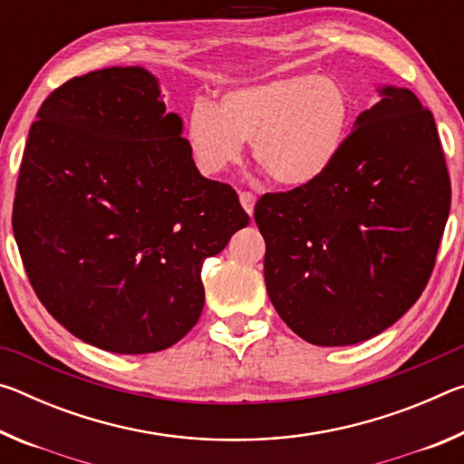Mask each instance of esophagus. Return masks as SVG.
<instances>
[{"instance_id": "1", "label": "esophagus", "mask_w": 464, "mask_h": 464, "mask_svg": "<svg viewBox=\"0 0 464 464\" xmlns=\"http://www.w3.org/2000/svg\"><path fill=\"white\" fill-rule=\"evenodd\" d=\"M239 202H241L243 210H246L249 217L254 215V204H256V196L254 194H251V192H239Z\"/></svg>"}]
</instances>
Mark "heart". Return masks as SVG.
<instances>
[{
	"mask_svg": "<svg viewBox=\"0 0 464 464\" xmlns=\"http://www.w3.org/2000/svg\"><path fill=\"white\" fill-rule=\"evenodd\" d=\"M354 106L343 85L315 73L225 92L217 108L196 102L186 139L204 176L237 166L251 143L274 184L307 188L329 174L350 139Z\"/></svg>",
	"mask_w": 464,
	"mask_h": 464,
	"instance_id": "b5f03b06",
	"label": "heart"
}]
</instances>
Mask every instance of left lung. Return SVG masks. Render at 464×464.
Returning <instances> with one entry per match:
<instances>
[{
	"mask_svg": "<svg viewBox=\"0 0 464 464\" xmlns=\"http://www.w3.org/2000/svg\"><path fill=\"white\" fill-rule=\"evenodd\" d=\"M354 122L329 174L268 192L254 218L264 278L282 321L315 345L379 335L426 288L450 213V176L434 116L405 88Z\"/></svg>",
	"mask_w": 464,
	"mask_h": 464,
	"instance_id": "left-lung-1",
	"label": "left lung"
}]
</instances>
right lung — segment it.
Wrapping results in <instances>:
<instances>
[{"label": "right lung", "instance_id": "obj_1", "mask_svg": "<svg viewBox=\"0 0 464 464\" xmlns=\"http://www.w3.org/2000/svg\"><path fill=\"white\" fill-rule=\"evenodd\" d=\"M36 119L12 215L36 296L96 348H169L202 313V262L249 223L237 194L200 176L143 67L73 77Z\"/></svg>", "mask_w": 464, "mask_h": 464}]
</instances>
